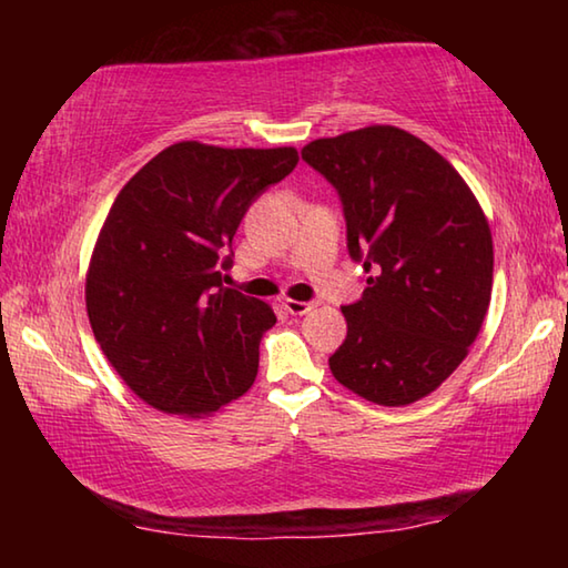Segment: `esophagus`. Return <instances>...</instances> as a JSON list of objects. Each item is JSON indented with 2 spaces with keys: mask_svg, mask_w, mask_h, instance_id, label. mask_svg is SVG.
Here are the masks:
<instances>
[{
  "mask_svg": "<svg viewBox=\"0 0 568 568\" xmlns=\"http://www.w3.org/2000/svg\"><path fill=\"white\" fill-rule=\"evenodd\" d=\"M283 307L291 315H305V313H311L313 307H318V303H315V301H287V297H285Z\"/></svg>",
  "mask_w": 568,
  "mask_h": 568,
  "instance_id": "obj_1",
  "label": "esophagus"
}]
</instances>
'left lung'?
Returning <instances> with one entry per match:
<instances>
[{
	"label": "left lung",
	"instance_id": "8db88e82",
	"mask_svg": "<svg viewBox=\"0 0 568 568\" xmlns=\"http://www.w3.org/2000/svg\"><path fill=\"white\" fill-rule=\"evenodd\" d=\"M303 160L338 192L365 291L343 305L348 335L328 365L378 406L436 390L476 341L491 303V230L464 178L390 124L315 140Z\"/></svg>",
	"mask_w": 568,
	"mask_h": 568
}]
</instances>
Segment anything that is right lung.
Returning <instances> with one entry per match:
<instances>
[{
    "label": "right lung",
    "mask_w": 568,
    "mask_h": 568,
    "mask_svg": "<svg viewBox=\"0 0 568 568\" xmlns=\"http://www.w3.org/2000/svg\"><path fill=\"white\" fill-rule=\"evenodd\" d=\"M293 148L178 142L120 190L94 245L88 315L122 381L172 416H210L253 386L275 313L225 287L247 207L291 175Z\"/></svg>",
    "instance_id": "1"
}]
</instances>
